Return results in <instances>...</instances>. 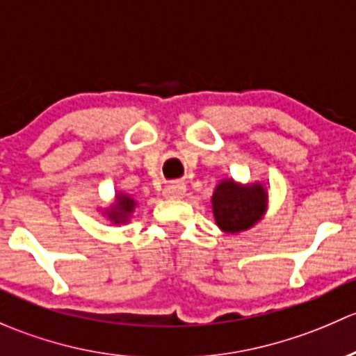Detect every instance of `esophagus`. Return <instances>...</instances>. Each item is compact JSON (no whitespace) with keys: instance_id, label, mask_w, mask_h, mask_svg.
<instances>
[{"instance_id":"esophagus-1","label":"esophagus","mask_w":356,"mask_h":356,"mask_svg":"<svg viewBox=\"0 0 356 356\" xmlns=\"http://www.w3.org/2000/svg\"><path fill=\"white\" fill-rule=\"evenodd\" d=\"M185 192L186 188L183 183H171V185H168L166 188H164V197H166V199L178 200V199H183Z\"/></svg>"}]
</instances>
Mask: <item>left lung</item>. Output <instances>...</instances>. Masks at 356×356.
I'll return each instance as SVG.
<instances>
[{
	"label": "left lung",
	"mask_w": 356,
	"mask_h": 356,
	"mask_svg": "<svg viewBox=\"0 0 356 356\" xmlns=\"http://www.w3.org/2000/svg\"><path fill=\"white\" fill-rule=\"evenodd\" d=\"M211 204L218 228L238 234L262 221L269 207V190L262 181L241 183L225 178L214 186Z\"/></svg>",
	"instance_id": "left-lung-1"
}]
</instances>
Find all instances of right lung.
<instances>
[{"mask_svg": "<svg viewBox=\"0 0 356 356\" xmlns=\"http://www.w3.org/2000/svg\"><path fill=\"white\" fill-rule=\"evenodd\" d=\"M137 205L138 202L130 195V193H124L123 190H118V192L115 193L113 202L109 204L108 207L101 209V212L111 225H128L131 219V214H134L135 209H137Z\"/></svg>", "mask_w": 356, "mask_h": 356, "instance_id": "add662e5", "label": "right lung"}]
</instances>
